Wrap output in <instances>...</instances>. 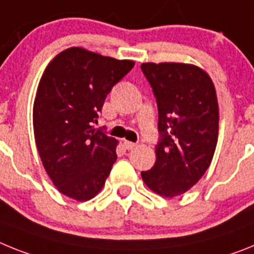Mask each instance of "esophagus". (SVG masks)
Here are the masks:
<instances>
[{
    "label": "esophagus",
    "instance_id": "34e87169",
    "mask_svg": "<svg viewBox=\"0 0 254 254\" xmlns=\"http://www.w3.org/2000/svg\"><path fill=\"white\" fill-rule=\"evenodd\" d=\"M123 146H125L127 150H132V149H135L136 146H137V144H135V142L132 141H127V140H125L123 141Z\"/></svg>",
    "mask_w": 254,
    "mask_h": 254
}]
</instances>
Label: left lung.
I'll return each mask as SVG.
<instances>
[{"label": "left lung", "instance_id": "obj_1", "mask_svg": "<svg viewBox=\"0 0 254 254\" xmlns=\"http://www.w3.org/2000/svg\"><path fill=\"white\" fill-rule=\"evenodd\" d=\"M157 97L160 141L151 170L141 172L149 189L173 198L191 189L211 164L218 138L216 88L204 69L185 63H142Z\"/></svg>", "mask_w": 254, "mask_h": 254}]
</instances>
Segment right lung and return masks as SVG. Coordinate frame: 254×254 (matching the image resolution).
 I'll return each mask as SVG.
<instances>
[{
    "instance_id": "right-lung-1",
    "label": "right lung",
    "mask_w": 254,
    "mask_h": 254,
    "mask_svg": "<svg viewBox=\"0 0 254 254\" xmlns=\"http://www.w3.org/2000/svg\"><path fill=\"white\" fill-rule=\"evenodd\" d=\"M135 65L69 47L43 71L33 104L37 150L56 189L86 201L105 185L118 140L94 127L106 95Z\"/></svg>"
}]
</instances>
